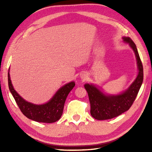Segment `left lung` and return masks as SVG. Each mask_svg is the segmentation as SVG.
Returning a JSON list of instances; mask_svg holds the SVG:
<instances>
[{"label":"left lung","instance_id":"left-lung-1","mask_svg":"<svg viewBox=\"0 0 152 152\" xmlns=\"http://www.w3.org/2000/svg\"><path fill=\"white\" fill-rule=\"evenodd\" d=\"M129 43L137 57L138 74L133 83L125 91L117 95H105L94 85L85 84L91 106L90 113L93 118L98 120L114 118L127 111L133 104L143 82V66L136 45L129 37H123Z\"/></svg>","mask_w":152,"mask_h":152}]
</instances>
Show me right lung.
I'll return each instance as SVG.
<instances>
[{"instance_id":"obj_1","label":"right lung","mask_w":152,"mask_h":152,"mask_svg":"<svg viewBox=\"0 0 152 152\" xmlns=\"http://www.w3.org/2000/svg\"><path fill=\"white\" fill-rule=\"evenodd\" d=\"M8 87L12 95L21 112L28 119L42 123H54L59 120L63 114L64 102L70 91L75 86V83L71 82L61 88L53 98L46 104L37 105L28 102L19 96L14 90L8 73Z\"/></svg>"}]
</instances>
